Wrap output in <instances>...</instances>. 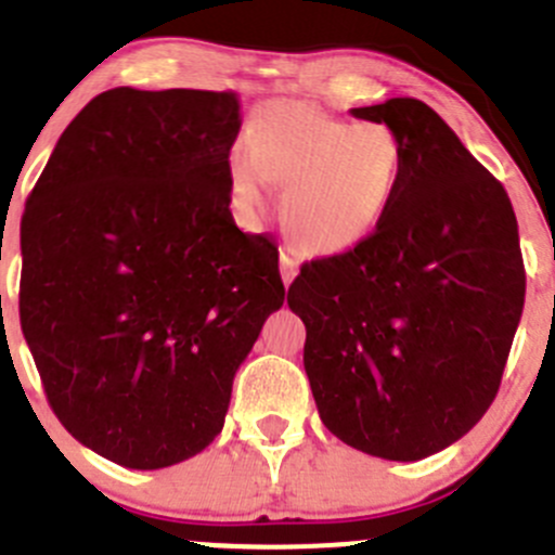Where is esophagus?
Masks as SVG:
<instances>
[{"mask_svg":"<svg viewBox=\"0 0 555 555\" xmlns=\"http://www.w3.org/2000/svg\"><path fill=\"white\" fill-rule=\"evenodd\" d=\"M279 266H282L284 287H289V284H293V279L298 276V260H295L293 255H287V251H282V255H279Z\"/></svg>","mask_w":555,"mask_h":555,"instance_id":"esophagus-1","label":"esophagus"}]
</instances>
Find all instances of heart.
Listing matches in <instances>:
<instances>
[{"label": "heart", "instance_id": "heart-1", "mask_svg": "<svg viewBox=\"0 0 555 555\" xmlns=\"http://www.w3.org/2000/svg\"><path fill=\"white\" fill-rule=\"evenodd\" d=\"M405 177V144L386 122H349L298 99L271 102L231 150L228 179L244 215L279 184V222L293 246L311 257L357 249L382 225Z\"/></svg>", "mask_w": 555, "mask_h": 555}]
</instances>
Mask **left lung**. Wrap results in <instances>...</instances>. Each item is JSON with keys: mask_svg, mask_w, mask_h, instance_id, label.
Returning <instances> with one entry per match:
<instances>
[{"mask_svg": "<svg viewBox=\"0 0 555 555\" xmlns=\"http://www.w3.org/2000/svg\"><path fill=\"white\" fill-rule=\"evenodd\" d=\"M405 144L376 236L311 260L287 304L324 427L351 449L418 462L480 422L500 389L526 273L505 188L418 99L351 109Z\"/></svg>", "mask_w": 555, "mask_h": 555, "instance_id": "left-lung-1", "label": "left lung"}]
</instances>
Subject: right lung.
Listing matches in <instances>:
<instances>
[{
  "label": "right lung",
  "mask_w": 555,
  "mask_h": 555,
  "mask_svg": "<svg viewBox=\"0 0 555 555\" xmlns=\"http://www.w3.org/2000/svg\"><path fill=\"white\" fill-rule=\"evenodd\" d=\"M238 128L233 91L112 88L26 201L21 330L59 422L122 467H171L222 433L284 304L279 249L231 215Z\"/></svg>",
  "instance_id": "right-lung-1"
}]
</instances>
